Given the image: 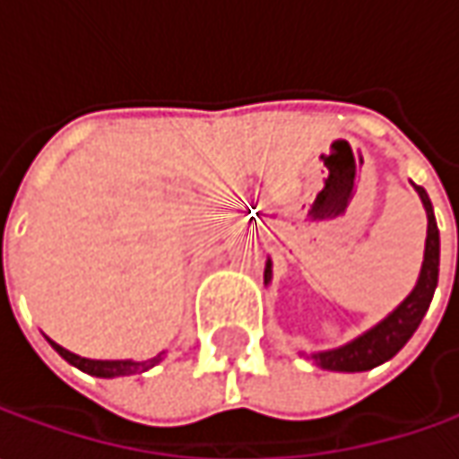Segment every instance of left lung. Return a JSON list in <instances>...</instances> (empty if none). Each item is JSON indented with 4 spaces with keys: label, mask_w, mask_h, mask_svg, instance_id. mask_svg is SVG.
<instances>
[{
    "label": "left lung",
    "mask_w": 459,
    "mask_h": 459,
    "mask_svg": "<svg viewBox=\"0 0 459 459\" xmlns=\"http://www.w3.org/2000/svg\"><path fill=\"white\" fill-rule=\"evenodd\" d=\"M421 204L427 209V247H424V263H421V273L416 281L414 291L406 296V301L391 311L378 326H373L370 332H365L362 337L352 340L344 347L337 350H326V352H314L311 358L316 365H322L325 370H340V373H362L370 370L380 362L391 360L403 344L411 340L416 326L421 325L427 308L432 304L434 289H437V278H439V230L434 220V209L427 191L421 186H416ZM271 281V263L265 265V283Z\"/></svg>",
    "instance_id": "1"
}]
</instances>
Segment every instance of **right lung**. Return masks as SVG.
<instances>
[{"label":"right lung","mask_w":459,"mask_h":459,"mask_svg":"<svg viewBox=\"0 0 459 459\" xmlns=\"http://www.w3.org/2000/svg\"><path fill=\"white\" fill-rule=\"evenodd\" d=\"M53 344V350L61 355L63 360H68L71 365H76L79 370L89 373V376H97V378H117V376H134V373H145L148 368L160 362V355H155L152 360L145 362H133V360H89V358H79L74 352H68L65 347L56 344L53 340H48Z\"/></svg>","instance_id":"obj_1"}]
</instances>
